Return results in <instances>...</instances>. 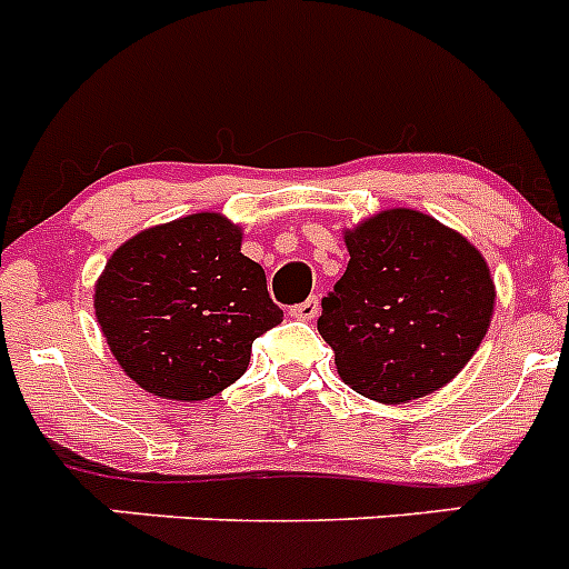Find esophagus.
Returning <instances> with one entry per match:
<instances>
[{
	"instance_id": "obj_1",
	"label": "esophagus",
	"mask_w": 569,
	"mask_h": 569,
	"mask_svg": "<svg viewBox=\"0 0 569 569\" xmlns=\"http://www.w3.org/2000/svg\"><path fill=\"white\" fill-rule=\"evenodd\" d=\"M318 310H321V301L312 296V299H307V301H301V305L290 307V316L299 318V321H312V318L318 316Z\"/></svg>"
}]
</instances>
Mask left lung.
Returning a JSON list of instances; mask_svg holds the SVG:
<instances>
[{"instance_id":"1","label":"left lung","mask_w":569,"mask_h":569,"mask_svg":"<svg viewBox=\"0 0 569 569\" xmlns=\"http://www.w3.org/2000/svg\"><path fill=\"white\" fill-rule=\"evenodd\" d=\"M346 273L318 318L346 386L386 405L447 386L478 351L495 310L483 257L413 209L346 231Z\"/></svg>"}]
</instances>
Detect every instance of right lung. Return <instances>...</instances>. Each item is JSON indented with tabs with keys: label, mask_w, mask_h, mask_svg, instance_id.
<instances>
[{
	"label": "right lung",
	"mask_w": 569,
	"mask_h": 569,
	"mask_svg": "<svg viewBox=\"0 0 569 569\" xmlns=\"http://www.w3.org/2000/svg\"><path fill=\"white\" fill-rule=\"evenodd\" d=\"M212 212L142 231L108 259L94 310L113 357L164 399H209L240 380L259 335L281 323L262 264Z\"/></svg>",
	"instance_id": "obj_1"
}]
</instances>
